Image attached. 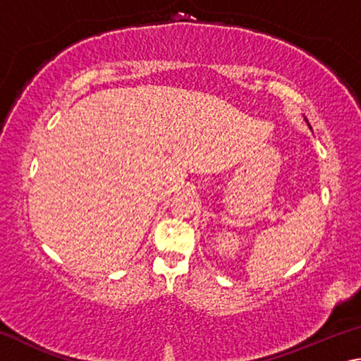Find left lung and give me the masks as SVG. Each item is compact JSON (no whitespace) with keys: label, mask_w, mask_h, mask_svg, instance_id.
I'll return each mask as SVG.
<instances>
[{"label":"left lung","mask_w":361,"mask_h":361,"mask_svg":"<svg viewBox=\"0 0 361 361\" xmlns=\"http://www.w3.org/2000/svg\"><path fill=\"white\" fill-rule=\"evenodd\" d=\"M305 122H307V119H305ZM307 126L310 127V124H309V122H307ZM310 129H312V127H310Z\"/></svg>","instance_id":"8db88e82"}]
</instances>
